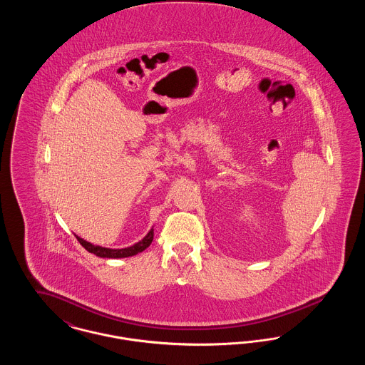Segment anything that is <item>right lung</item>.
Returning a JSON list of instances; mask_svg holds the SVG:
<instances>
[{
    "label": "right lung",
    "mask_w": 365,
    "mask_h": 365,
    "mask_svg": "<svg viewBox=\"0 0 365 365\" xmlns=\"http://www.w3.org/2000/svg\"><path fill=\"white\" fill-rule=\"evenodd\" d=\"M153 228H150V231L139 241V242L134 243L133 246H128V247H123V249H109V247H103V246H98V245H93V243L87 242L85 240H82L81 237L75 235L76 240L79 241V243L86 249L87 252L98 256V257H103V259H124V257H131V256H135L140 252H143L148 246H150V243L153 241Z\"/></svg>",
    "instance_id": "add662e5"
}]
</instances>
